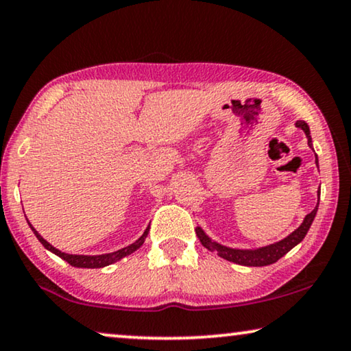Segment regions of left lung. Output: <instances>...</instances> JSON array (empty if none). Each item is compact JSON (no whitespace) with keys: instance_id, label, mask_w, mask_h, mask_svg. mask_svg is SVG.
Listing matches in <instances>:
<instances>
[{"instance_id":"obj_1","label":"left lung","mask_w":351,"mask_h":351,"mask_svg":"<svg viewBox=\"0 0 351 351\" xmlns=\"http://www.w3.org/2000/svg\"><path fill=\"white\" fill-rule=\"evenodd\" d=\"M294 125H296V128H301L304 133H306L307 144L313 150L311 128H308V125L304 120H299ZM315 158H317L315 160V163H317V167H318V156L315 155ZM317 196H318V202H319V190L317 191ZM318 202H317V206H315V209L304 217L301 225H299L296 230L291 232V234L283 237L282 241H278V242L269 243V245H263V247H256V248H231V247L221 245V243L212 241V239L206 234L204 230H202L199 225L196 226L195 231H196V236H197V239H199V242L202 243V245H204L207 250L215 252L218 256L223 258V260L241 264V266H250V267L269 266V264L277 263L282 256H285L287 253L291 250V248H294L298 243L302 242V239L306 237L307 231L311 230V225H312L315 215H317Z\"/></svg>"}]
</instances>
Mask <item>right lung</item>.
<instances>
[{
	"instance_id": "obj_1",
	"label": "right lung",
	"mask_w": 351,
	"mask_h": 351,
	"mask_svg": "<svg viewBox=\"0 0 351 351\" xmlns=\"http://www.w3.org/2000/svg\"><path fill=\"white\" fill-rule=\"evenodd\" d=\"M28 225H29V228H32V231L34 232V236L38 237V241L43 243V245L47 248L49 252L55 253V255L62 258V260H64L66 263H69L71 266H74V267H85V269L106 267V266H109V264H114V263H117L119 260H121V258L131 255V253L138 250V248L142 245V243H144L145 237H147V234H149V230H150V228L147 226V230L144 231V234H142L138 239V241L133 242L128 247H123V248H120V250L112 252V253H103V255H69V253H64L62 250H58V248H55L53 245H50V243L45 241V239L40 236L36 230H34L33 225L29 221H28Z\"/></svg>"
}]
</instances>
